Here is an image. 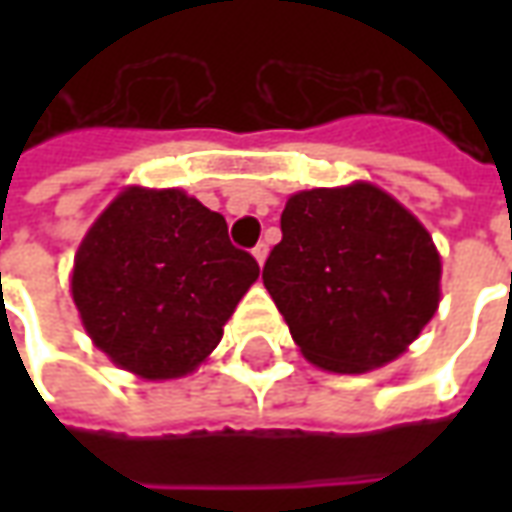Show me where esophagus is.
I'll use <instances>...</instances> for the list:
<instances>
[{"label": "esophagus", "instance_id": "obj_1", "mask_svg": "<svg viewBox=\"0 0 512 512\" xmlns=\"http://www.w3.org/2000/svg\"><path fill=\"white\" fill-rule=\"evenodd\" d=\"M252 255H255V260L263 266L266 263V255H268V246L266 244H257L255 249H252Z\"/></svg>", "mask_w": 512, "mask_h": 512}]
</instances>
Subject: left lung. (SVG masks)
Listing matches in <instances>:
<instances>
[{"instance_id":"8db88e82","label":"left lung","mask_w":512,"mask_h":512,"mask_svg":"<svg viewBox=\"0 0 512 512\" xmlns=\"http://www.w3.org/2000/svg\"><path fill=\"white\" fill-rule=\"evenodd\" d=\"M263 285L304 359L329 373L389 365L439 310L430 233L373 183L293 194Z\"/></svg>"}]
</instances>
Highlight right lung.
Here are the masks:
<instances>
[{
    "mask_svg": "<svg viewBox=\"0 0 512 512\" xmlns=\"http://www.w3.org/2000/svg\"><path fill=\"white\" fill-rule=\"evenodd\" d=\"M260 277L222 213L180 189L120 191L73 260V304L95 348L147 381L180 378L219 345Z\"/></svg>",
    "mask_w": 512,
    "mask_h": 512,
    "instance_id": "add662e5",
    "label": "right lung"
}]
</instances>
